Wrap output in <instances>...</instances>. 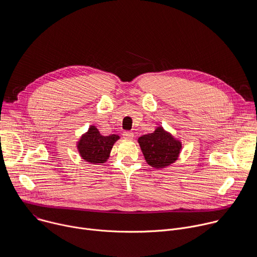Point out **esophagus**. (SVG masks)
Returning <instances> with one entry per match:
<instances>
[{"mask_svg": "<svg viewBox=\"0 0 257 257\" xmlns=\"http://www.w3.org/2000/svg\"><path fill=\"white\" fill-rule=\"evenodd\" d=\"M123 135H124V137H125L126 139H133V137H134V134H133V132H131V131H125V132L123 133Z\"/></svg>", "mask_w": 257, "mask_h": 257, "instance_id": "1", "label": "esophagus"}]
</instances>
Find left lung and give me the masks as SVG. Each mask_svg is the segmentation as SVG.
I'll return each mask as SVG.
<instances>
[{"instance_id": "left-lung-1", "label": "left lung", "mask_w": 257, "mask_h": 257, "mask_svg": "<svg viewBox=\"0 0 257 257\" xmlns=\"http://www.w3.org/2000/svg\"><path fill=\"white\" fill-rule=\"evenodd\" d=\"M137 143L151 167L163 169L175 163L182 150V143L171 132L158 126L153 133L139 136Z\"/></svg>"}]
</instances>
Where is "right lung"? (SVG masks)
I'll use <instances>...</instances> for the list:
<instances>
[{
  "instance_id": "obj_1",
  "label": "right lung",
  "mask_w": 257,
  "mask_h": 257,
  "mask_svg": "<svg viewBox=\"0 0 257 257\" xmlns=\"http://www.w3.org/2000/svg\"><path fill=\"white\" fill-rule=\"evenodd\" d=\"M120 139L116 134L102 135L99 130L91 125L87 132L83 133L77 142V150L80 157L91 164H103L109 156L113 145Z\"/></svg>"
}]
</instances>
